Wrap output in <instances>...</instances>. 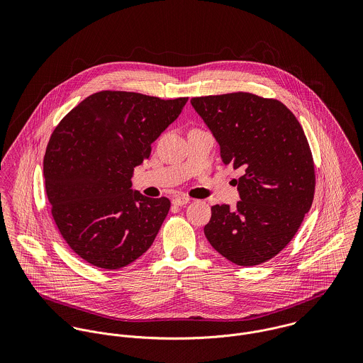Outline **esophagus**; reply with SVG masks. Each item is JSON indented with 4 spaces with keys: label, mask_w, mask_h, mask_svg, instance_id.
Here are the masks:
<instances>
[{
    "label": "esophagus",
    "mask_w": 363,
    "mask_h": 363,
    "mask_svg": "<svg viewBox=\"0 0 363 363\" xmlns=\"http://www.w3.org/2000/svg\"><path fill=\"white\" fill-rule=\"evenodd\" d=\"M187 203H190V197H187V196H177V197H174L173 199V204L174 206H186Z\"/></svg>",
    "instance_id": "1"
}]
</instances>
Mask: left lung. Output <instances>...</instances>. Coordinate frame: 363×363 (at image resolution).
Masks as SVG:
<instances>
[{"mask_svg":"<svg viewBox=\"0 0 363 363\" xmlns=\"http://www.w3.org/2000/svg\"><path fill=\"white\" fill-rule=\"evenodd\" d=\"M219 143L225 164L240 169L236 208L211 207V246L236 265H259L294 239L314 199L311 147L295 114L249 92L193 98Z\"/></svg>","mask_w":363,"mask_h":363,"instance_id":"obj_1","label":"left lung"}]
</instances>
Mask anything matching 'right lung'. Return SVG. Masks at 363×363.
<instances>
[{
  "instance_id": "right-lung-1",
  "label": "right lung",
  "mask_w": 363,
  "mask_h": 363,
  "mask_svg": "<svg viewBox=\"0 0 363 363\" xmlns=\"http://www.w3.org/2000/svg\"><path fill=\"white\" fill-rule=\"evenodd\" d=\"M187 101L101 91L58 123L43 160L46 193L58 232L81 259L118 269L151 247L170 201L133 193L131 176Z\"/></svg>"
}]
</instances>
